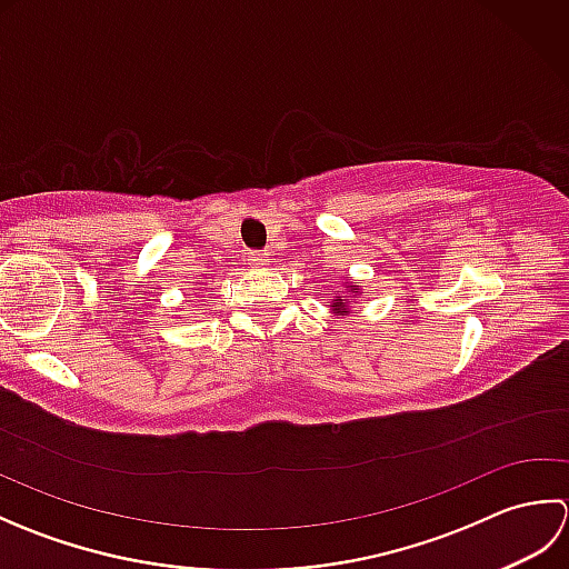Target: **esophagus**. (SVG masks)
Instances as JSON below:
<instances>
[{"label": "esophagus", "instance_id": "obj_1", "mask_svg": "<svg viewBox=\"0 0 569 569\" xmlns=\"http://www.w3.org/2000/svg\"><path fill=\"white\" fill-rule=\"evenodd\" d=\"M269 257H271L269 251H253L249 261H251V266H266V263H269Z\"/></svg>", "mask_w": 569, "mask_h": 569}]
</instances>
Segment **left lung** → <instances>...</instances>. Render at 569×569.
I'll use <instances>...</instances> for the list:
<instances>
[{
    "instance_id": "8db88e82",
    "label": "left lung",
    "mask_w": 569,
    "mask_h": 569,
    "mask_svg": "<svg viewBox=\"0 0 569 569\" xmlns=\"http://www.w3.org/2000/svg\"><path fill=\"white\" fill-rule=\"evenodd\" d=\"M352 291H355V293H357V288H352ZM332 310H337V312H349V310H347V306H345V303H332Z\"/></svg>"
}]
</instances>
